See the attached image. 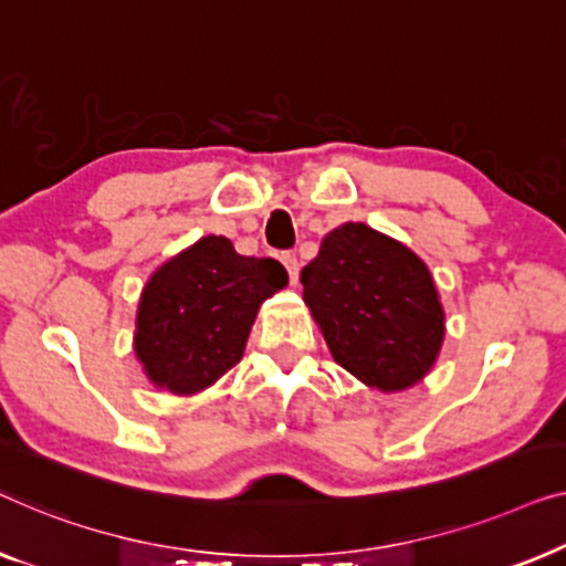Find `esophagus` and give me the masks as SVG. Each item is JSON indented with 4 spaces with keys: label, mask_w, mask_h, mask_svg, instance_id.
<instances>
[{
    "label": "esophagus",
    "mask_w": 566,
    "mask_h": 566,
    "mask_svg": "<svg viewBox=\"0 0 566 566\" xmlns=\"http://www.w3.org/2000/svg\"><path fill=\"white\" fill-rule=\"evenodd\" d=\"M282 264L286 269V274H290V282L297 284V280H300V261H297V256H294L292 251H286V253H282Z\"/></svg>",
    "instance_id": "34e87169"
}]
</instances>
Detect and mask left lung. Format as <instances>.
<instances>
[{
  "label": "left lung",
  "mask_w": 566,
  "mask_h": 566,
  "mask_svg": "<svg viewBox=\"0 0 566 566\" xmlns=\"http://www.w3.org/2000/svg\"><path fill=\"white\" fill-rule=\"evenodd\" d=\"M300 282L333 359L366 387L400 392L439 359V290L423 259L395 238L344 222L323 238Z\"/></svg>",
  "instance_id": "8db88e82"
}]
</instances>
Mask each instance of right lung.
Here are the masks:
<instances>
[{
	"label": "right lung",
	"mask_w": 566,
	"mask_h": 566,
	"mask_svg": "<svg viewBox=\"0 0 566 566\" xmlns=\"http://www.w3.org/2000/svg\"><path fill=\"white\" fill-rule=\"evenodd\" d=\"M290 282L274 259L241 256L205 235L158 266L143 286L135 356L171 395H197L241 361L261 302Z\"/></svg>",
	"instance_id": "right-lung-1"
}]
</instances>
